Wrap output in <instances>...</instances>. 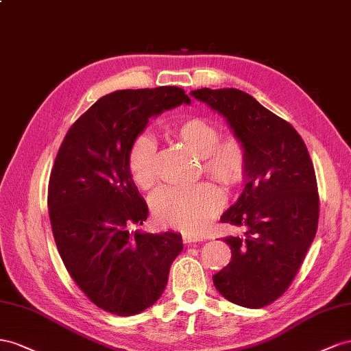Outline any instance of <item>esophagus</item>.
<instances>
[{"instance_id": "34e87169", "label": "esophagus", "mask_w": 351, "mask_h": 351, "mask_svg": "<svg viewBox=\"0 0 351 351\" xmlns=\"http://www.w3.org/2000/svg\"><path fill=\"white\" fill-rule=\"evenodd\" d=\"M203 237H199V235H191V234H184L182 235V241L184 243H199V241H203Z\"/></svg>"}]
</instances>
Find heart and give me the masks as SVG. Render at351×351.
<instances>
[{
  "mask_svg": "<svg viewBox=\"0 0 351 351\" xmlns=\"http://www.w3.org/2000/svg\"><path fill=\"white\" fill-rule=\"evenodd\" d=\"M166 132L198 156L203 172L225 188H235L247 176V148L235 134L219 135V129L203 117H189L169 125ZM157 145L141 134L129 148L128 170L132 182L141 189H152L157 182ZM222 206V194L210 182L188 188L166 186L153 197V212L160 223L184 232L198 234L208 225Z\"/></svg>",
  "mask_w": 351,
  "mask_h": 351,
  "instance_id": "heart-1",
  "label": "heart"
}]
</instances>
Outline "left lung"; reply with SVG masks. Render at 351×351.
Instances as JSON below:
<instances>
[{
  "label": "left lung",
  "instance_id": "obj_1",
  "mask_svg": "<svg viewBox=\"0 0 351 351\" xmlns=\"http://www.w3.org/2000/svg\"><path fill=\"white\" fill-rule=\"evenodd\" d=\"M191 95L226 119L248 157L243 194L220 217L243 234L223 238L232 257L213 275V284L229 302L265 307L291 285L316 235L312 158L295 129L247 93L202 88Z\"/></svg>",
  "mask_w": 351,
  "mask_h": 351
}]
</instances>
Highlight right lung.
<instances>
[{"instance_id":"1","label":"right lung","mask_w":351,"mask_h":351,"mask_svg":"<svg viewBox=\"0 0 351 351\" xmlns=\"http://www.w3.org/2000/svg\"><path fill=\"white\" fill-rule=\"evenodd\" d=\"M191 99L178 86L104 95L70 126L48 184L57 250L76 285L99 308L132 316L163 294L182 237L131 232L148 207L128 170L134 139L148 120Z\"/></svg>"}]
</instances>
